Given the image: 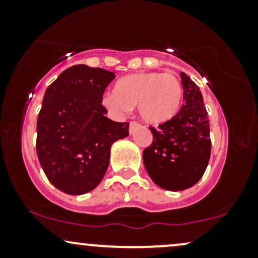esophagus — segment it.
Segmentation results:
<instances>
[{
	"label": "esophagus",
	"instance_id": "34e87169",
	"mask_svg": "<svg viewBox=\"0 0 258 258\" xmlns=\"http://www.w3.org/2000/svg\"><path fill=\"white\" fill-rule=\"evenodd\" d=\"M139 126V123L137 122V121H131V122H130V133H132L133 132V130L136 128V127H138Z\"/></svg>",
	"mask_w": 258,
	"mask_h": 258
}]
</instances>
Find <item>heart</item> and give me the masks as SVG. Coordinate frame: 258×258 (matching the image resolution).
<instances>
[{
    "mask_svg": "<svg viewBox=\"0 0 258 258\" xmlns=\"http://www.w3.org/2000/svg\"><path fill=\"white\" fill-rule=\"evenodd\" d=\"M182 98V84L173 74L137 73L120 79L115 92L102 97V104L115 115L126 114L137 105L142 119L159 125L178 112Z\"/></svg>",
    "mask_w": 258,
    "mask_h": 258,
    "instance_id": "obj_1",
    "label": "heart"
}]
</instances>
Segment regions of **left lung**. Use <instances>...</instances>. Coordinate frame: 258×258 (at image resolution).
<instances>
[{
  "mask_svg": "<svg viewBox=\"0 0 258 258\" xmlns=\"http://www.w3.org/2000/svg\"><path fill=\"white\" fill-rule=\"evenodd\" d=\"M183 104L171 120L150 126L153 142L143 152L144 166L155 184L178 191L199 182L211 155L210 123L203 94L180 73Z\"/></svg>",
  "mask_w": 258,
  "mask_h": 258,
  "instance_id": "8db88e82",
  "label": "left lung"
}]
</instances>
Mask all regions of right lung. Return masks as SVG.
<instances>
[{
    "mask_svg": "<svg viewBox=\"0 0 258 258\" xmlns=\"http://www.w3.org/2000/svg\"><path fill=\"white\" fill-rule=\"evenodd\" d=\"M115 74L79 64L64 70L44 93L37 117L36 152L44 174L70 195L93 190L103 179L114 142L128 136V122L104 116L105 88Z\"/></svg>",
    "mask_w": 258,
    "mask_h": 258,
    "instance_id": "1",
    "label": "right lung"
}]
</instances>
